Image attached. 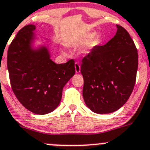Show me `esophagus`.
I'll list each match as a JSON object with an SVG mask.
<instances>
[{
  "label": "esophagus",
  "instance_id": "obj_1",
  "mask_svg": "<svg viewBox=\"0 0 150 150\" xmlns=\"http://www.w3.org/2000/svg\"><path fill=\"white\" fill-rule=\"evenodd\" d=\"M75 72H76V73H79V72H81V66H80L79 63L78 62H75Z\"/></svg>",
  "mask_w": 150,
  "mask_h": 150
}]
</instances>
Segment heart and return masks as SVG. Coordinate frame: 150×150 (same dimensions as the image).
<instances>
[{"mask_svg": "<svg viewBox=\"0 0 150 150\" xmlns=\"http://www.w3.org/2000/svg\"><path fill=\"white\" fill-rule=\"evenodd\" d=\"M94 36H95V33H91L86 35V39H87V40H88V39H91V38H93Z\"/></svg>", "mask_w": 150, "mask_h": 150, "instance_id": "b5f03b06", "label": "heart"}]
</instances>
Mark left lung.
Masks as SVG:
<instances>
[{"label": "left lung", "instance_id": "8db88e82", "mask_svg": "<svg viewBox=\"0 0 150 150\" xmlns=\"http://www.w3.org/2000/svg\"><path fill=\"white\" fill-rule=\"evenodd\" d=\"M115 35L104 46H96L83 59V96L93 112L107 114L125 104L135 85L138 53L127 30L117 25Z\"/></svg>", "mask_w": 150, "mask_h": 150}]
</instances>
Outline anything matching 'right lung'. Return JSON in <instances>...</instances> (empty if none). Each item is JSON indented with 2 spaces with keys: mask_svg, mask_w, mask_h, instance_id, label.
Wrapping results in <instances>:
<instances>
[{
  "mask_svg": "<svg viewBox=\"0 0 150 150\" xmlns=\"http://www.w3.org/2000/svg\"><path fill=\"white\" fill-rule=\"evenodd\" d=\"M34 25L21 29L8 49L7 67L12 91L21 104L32 112L45 115L59 104L62 90L75 75V62L56 64L48 48H33Z\"/></svg>",
  "mask_w": 150,
  "mask_h": 150,
  "instance_id": "1",
  "label": "right lung"
}]
</instances>
